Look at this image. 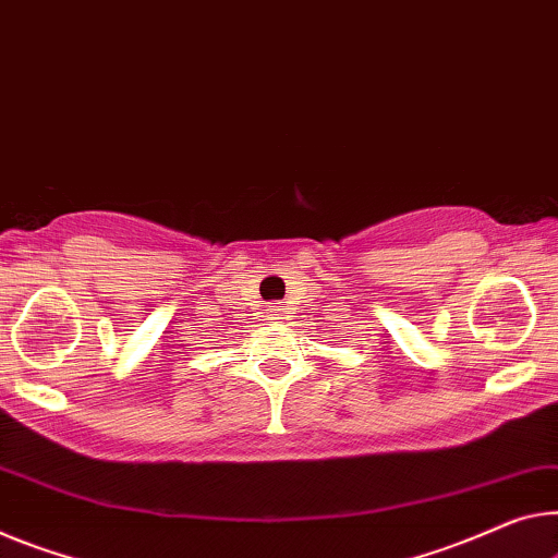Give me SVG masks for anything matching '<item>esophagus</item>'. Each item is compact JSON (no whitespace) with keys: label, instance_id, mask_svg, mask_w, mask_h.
<instances>
[{"label":"esophagus","instance_id":"esophagus-1","mask_svg":"<svg viewBox=\"0 0 558 558\" xmlns=\"http://www.w3.org/2000/svg\"><path fill=\"white\" fill-rule=\"evenodd\" d=\"M284 304H281V302H274L269 308H267V312H269V319H284Z\"/></svg>","mask_w":558,"mask_h":558}]
</instances>
